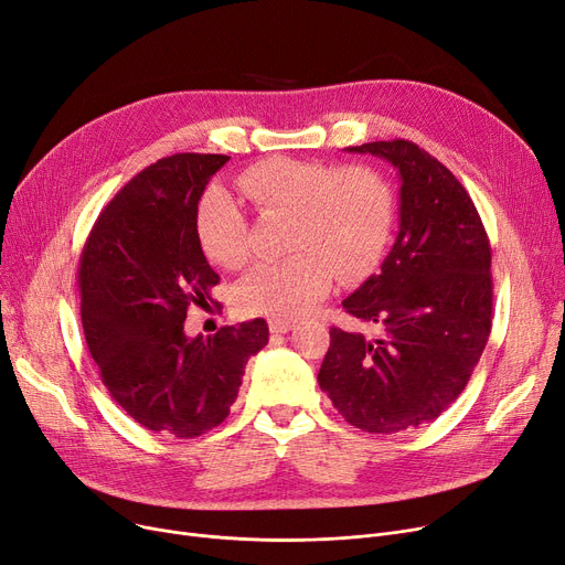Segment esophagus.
Here are the masks:
<instances>
[{"label": "esophagus", "mask_w": 565, "mask_h": 565, "mask_svg": "<svg viewBox=\"0 0 565 565\" xmlns=\"http://www.w3.org/2000/svg\"><path fill=\"white\" fill-rule=\"evenodd\" d=\"M269 332H275V334H284V332H288V330H292V321H288V318H269Z\"/></svg>", "instance_id": "1"}]
</instances>
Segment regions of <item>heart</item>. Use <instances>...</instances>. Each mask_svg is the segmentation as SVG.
I'll return each mask as SVG.
<instances>
[{
	"label": "heart",
	"instance_id": "b5f03b06",
	"mask_svg": "<svg viewBox=\"0 0 565 565\" xmlns=\"http://www.w3.org/2000/svg\"><path fill=\"white\" fill-rule=\"evenodd\" d=\"M260 214L288 216L286 258L258 263L235 288L242 313L290 318L323 300L334 279L355 284L379 267L395 224V193L372 166H332L269 157L235 178ZM195 237L218 267L249 256V224L224 189H207L195 207Z\"/></svg>",
	"mask_w": 565,
	"mask_h": 565
}]
</instances>
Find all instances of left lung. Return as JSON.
<instances>
[{
    "instance_id": "obj_1",
    "label": "left lung",
    "mask_w": 565,
    "mask_h": 565,
    "mask_svg": "<svg viewBox=\"0 0 565 565\" xmlns=\"http://www.w3.org/2000/svg\"><path fill=\"white\" fill-rule=\"evenodd\" d=\"M397 168L399 235L343 300L381 334L330 330L318 385L353 427L395 434L436 420L466 387L492 332V247L471 195L411 140L349 147Z\"/></svg>"
}]
</instances>
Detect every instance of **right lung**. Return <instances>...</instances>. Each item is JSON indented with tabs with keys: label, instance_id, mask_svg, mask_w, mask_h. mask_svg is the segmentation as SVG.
Segmentation results:
<instances>
[{
	"label": "right lung",
	"instance_id": "right-lung-1",
	"mask_svg": "<svg viewBox=\"0 0 565 565\" xmlns=\"http://www.w3.org/2000/svg\"><path fill=\"white\" fill-rule=\"evenodd\" d=\"M226 154L159 159L102 210L78 267L87 349L110 397L145 429L195 438L222 425L267 323L186 337L218 275L195 237V207Z\"/></svg>",
	"mask_w": 565,
	"mask_h": 565
}]
</instances>
